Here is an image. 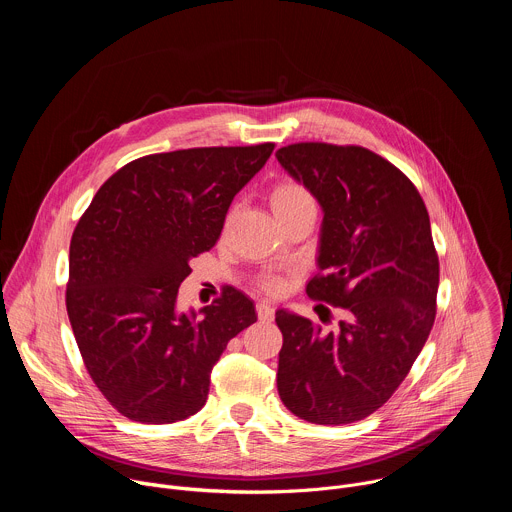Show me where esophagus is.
Returning a JSON list of instances; mask_svg holds the SVG:
<instances>
[{"instance_id": "esophagus-1", "label": "esophagus", "mask_w": 512, "mask_h": 512, "mask_svg": "<svg viewBox=\"0 0 512 512\" xmlns=\"http://www.w3.org/2000/svg\"><path fill=\"white\" fill-rule=\"evenodd\" d=\"M255 310H257V318H259L261 322H271V320H273V308H271L269 304L259 302V304L255 306Z\"/></svg>"}]
</instances>
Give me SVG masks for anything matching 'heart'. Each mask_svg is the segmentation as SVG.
I'll return each mask as SVG.
<instances>
[{"mask_svg":"<svg viewBox=\"0 0 512 512\" xmlns=\"http://www.w3.org/2000/svg\"><path fill=\"white\" fill-rule=\"evenodd\" d=\"M269 206H271L275 218H283L304 206H314V200H312V194L308 192V188L302 186L300 182L281 180L269 192ZM261 287L267 291V294L279 296L281 291H285L287 281L281 277H263Z\"/></svg>","mask_w":512,"mask_h":512,"instance_id":"heart-1","label":"heart"}]
</instances>
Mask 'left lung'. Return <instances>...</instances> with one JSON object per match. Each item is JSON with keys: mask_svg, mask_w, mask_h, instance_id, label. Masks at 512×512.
<instances>
[{"mask_svg": "<svg viewBox=\"0 0 512 512\" xmlns=\"http://www.w3.org/2000/svg\"><path fill=\"white\" fill-rule=\"evenodd\" d=\"M275 158L324 212L308 296L346 312L336 332L275 312L277 391L310 423L360 421L397 391L431 332L440 261L429 214L401 170L358 145L294 143Z\"/></svg>", "mask_w": 512, "mask_h": 512, "instance_id": "8db88e82", "label": "left lung"}]
</instances>
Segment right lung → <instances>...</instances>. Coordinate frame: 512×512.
I'll return each mask as SVG.
<instances>
[{"instance_id":"add662e5","label":"right lung","mask_w":512,"mask_h":512,"mask_svg":"<svg viewBox=\"0 0 512 512\" xmlns=\"http://www.w3.org/2000/svg\"><path fill=\"white\" fill-rule=\"evenodd\" d=\"M273 143L154 154L117 170L70 239L66 312L85 367L127 419L174 423L200 411L229 340L257 322L235 287L200 312L176 310L190 259L221 237L235 194Z\"/></svg>"}]
</instances>
